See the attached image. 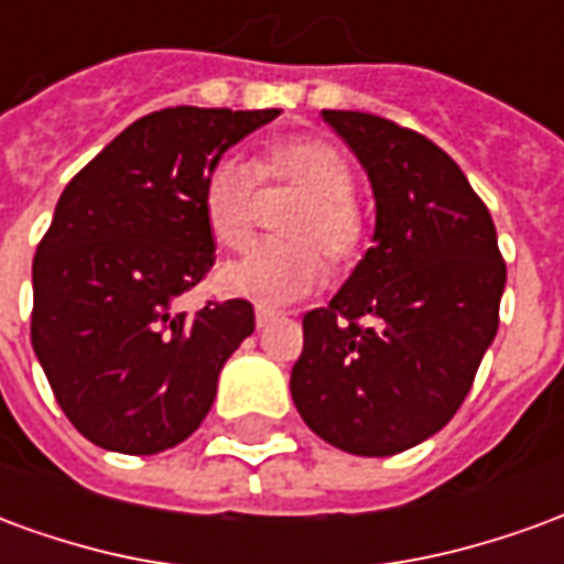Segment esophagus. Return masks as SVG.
<instances>
[{
	"instance_id": "esophagus-1",
	"label": "esophagus",
	"mask_w": 564,
	"mask_h": 564,
	"mask_svg": "<svg viewBox=\"0 0 564 564\" xmlns=\"http://www.w3.org/2000/svg\"><path fill=\"white\" fill-rule=\"evenodd\" d=\"M271 319H278V311H274V307L257 305V329H265Z\"/></svg>"
}]
</instances>
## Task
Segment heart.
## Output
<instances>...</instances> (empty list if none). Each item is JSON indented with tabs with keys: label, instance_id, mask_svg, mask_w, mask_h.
<instances>
[{
	"label": "heart",
	"instance_id": "heart-1",
	"mask_svg": "<svg viewBox=\"0 0 564 564\" xmlns=\"http://www.w3.org/2000/svg\"><path fill=\"white\" fill-rule=\"evenodd\" d=\"M257 172L271 184H290L305 193L283 220L293 241H265L217 271L226 295L259 305H290L326 281V253L332 265H350L366 245V214L354 196L350 162L332 141L295 135L265 150L257 169L241 156H220L202 184V214L210 238L220 247H241L257 217Z\"/></svg>",
	"mask_w": 564,
	"mask_h": 564
}]
</instances>
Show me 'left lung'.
I'll list each match as a JSON object with an SVG mask.
<instances>
[{"label":"left lung","instance_id":"8db88e82","mask_svg":"<svg viewBox=\"0 0 564 564\" xmlns=\"http://www.w3.org/2000/svg\"><path fill=\"white\" fill-rule=\"evenodd\" d=\"M375 193V245L302 319L290 392L311 432L356 456L416 447L453 420L498 332L496 223L432 141L362 111H323Z\"/></svg>","mask_w":564,"mask_h":564}]
</instances>
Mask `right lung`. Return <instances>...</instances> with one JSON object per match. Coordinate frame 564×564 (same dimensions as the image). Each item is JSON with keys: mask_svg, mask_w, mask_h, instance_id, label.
I'll use <instances>...</instances> for the list:
<instances>
[{"mask_svg": "<svg viewBox=\"0 0 564 564\" xmlns=\"http://www.w3.org/2000/svg\"><path fill=\"white\" fill-rule=\"evenodd\" d=\"M278 115L162 108L63 189L32 259V350L96 447L162 453L208 416L220 368L253 332V305L208 302L189 317L174 302L214 265L205 174Z\"/></svg>", "mask_w": 564, "mask_h": 564, "instance_id": "obj_1", "label": "right lung"}]
</instances>
